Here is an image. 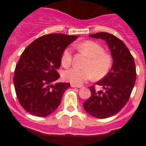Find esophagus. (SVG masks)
<instances>
[{
  "label": "esophagus",
  "instance_id": "1",
  "mask_svg": "<svg viewBox=\"0 0 146 146\" xmlns=\"http://www.w3.org/2000/svg\"><path fill=\"white\" fill-rule=\"evenodd\" d=\"M71 87L72 88H81L82 87V86H77V85H75V84H71Z\"/></svg>",
  "mask_w": 146,
  "mask_h": 146
}]
</instances>
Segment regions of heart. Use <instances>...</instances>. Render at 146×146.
Instances as JSON below:
<instances>
[{"label":"heart","mask_w":146,"mask_h":146,"mask_svg":"<svg viewBox=\"0 0 146 146\" xmlns=\"http://www.w3.org/2000/svg\"><path fill=\"white\" fill-rule=\"evenodd\" d=\"M77 49L89 58L85 65L86 69L72 68L65 71L64 77L66 80L73 84H82L88 80L92 78L93 75L96 79L104 77L109 72L112 65V58L109 54L104 52L101 45L93 41H86L77 45ZM61 64L68 67L72 61V49L66 47L61 55Z\"/></svg>","instance_id":"1"}]
</instances>
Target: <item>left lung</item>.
Wrapping results in <instances>:
<instances>
[{"label":"left lung","mask_w":146,"mask_h":146,"mask_svg":"<svg viewBox=\"0 0 146 146\" xmlns=\"http://www.w3.org/2000/svg\"><path fill=\"white\" fill-rule=\"evenodd\" d=\"M89 36L105 41L113 62L107 75L96 82L104 91H96L94 86L90 87L91 96L83 108L93 117L107 118L121 111L128 102L136 80V67L129 49L114 35L99 32Z\"/></svg>","instance_id":"obj_1"}]
</instances>
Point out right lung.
<instances>
[{"mask_svg": "<svg viewBox=\"0 0 146 146\" xmlns=\"http://www.w3.org/2000/svg\"><path fill=\"white\" fill-rule=\"evenodd\" d=\"M78 38L63 33L44 35L29 44L16 65L14 85L25 110L38 117L47 116L58 108L70 83L55 82L64 50Z\"/></svg>", "mask_w": 146, "mask_h": 146, "instance_id": "right-lung-1", "label": "right lung"}]
</instances>
